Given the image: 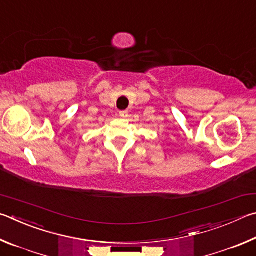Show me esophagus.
I'll return each instance as SVG.
<instances>
[{"label": "esophagus", "mask_w": 256, "mask_h": 256, "mask_svg": "<svg viewBox=\"0 0 256 256\" xmlns=\"http://www.w3.org/2000/svg\"><path fill=\"white\" fill-rule=\"evenodd\" d=\"M119 116H121V118H127V116H128V111H127V110L120 111V112H119Z\"/></svg>", "instance_id": "1"}]
</instances>
